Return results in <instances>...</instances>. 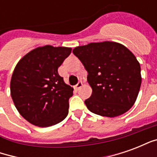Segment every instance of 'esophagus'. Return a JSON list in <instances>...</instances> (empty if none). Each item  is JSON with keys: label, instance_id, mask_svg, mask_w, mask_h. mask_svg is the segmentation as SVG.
Here are the masks:
<instances>
[{"label": "esophagus", "instance_id": "1", "mask_svg": "<svg viewBox=\"0 0 157 157\" xmlns=\"http://www.w3.org/2000/svg\"><path fill=\"white\" fill-rule=\"evenodd\" d=\"M82 86V82H79L75 86V88L76 89V90H79V89L81 88Z\"/></svg>", "mask_w": 157, "mask_h": 157}]
</instances>
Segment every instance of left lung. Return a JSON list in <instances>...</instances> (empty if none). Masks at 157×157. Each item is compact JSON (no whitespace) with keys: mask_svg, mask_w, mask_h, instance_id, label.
<instances>
[{"mask_svg":"<svg viewBox=\"0 0 157 157\" xmlns=\"http://www.w3.org/2000/svg\"><path fill=\"white\" fill-rule=\"evenodd\" d=\"M73 53L88 72L92 93L85 104L91 112L113 118L131 109L140 92L141 74L140 63L129 49L104 41L75 47Z\"/></svg>","mask_w":157,"mask_h":157,"instance_id":"1","label":"left lung"}]
</instances>
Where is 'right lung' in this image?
Segmentation results:
<instances>
[{"label":"right lung","instance_id":"add662e5","mask_svg":"<svg viewBox=\"0 0 157 157\" xmlns=\"http://www.w3.org/2000/svg\"><path fill=\"white\" fill-rule=\"evenodd\" d=\"M71 48L45 45L33 49L16 65L11 96L19 113L39 127H48L68 115L73 88L65 84L58 68Z\"/></svg>","mask_w":157,"mask_h":157}]
</instances>
